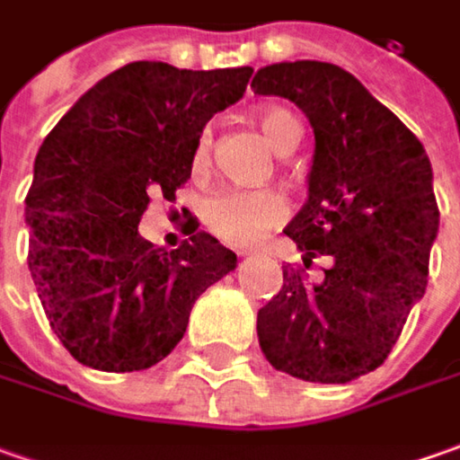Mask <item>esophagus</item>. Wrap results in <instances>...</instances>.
I'll use <instances>...</instances> for the list:
<instances>
[{
    "instance_id": "esophagus-1",
    "label": "esophagus",
    "mask_w": 460,
    "mask_h": 460,
    "mask_svg": "<svg viewBox=\"0 0 460 460\" xmlns=\"http://www.w3.org/2000/svg\"><path fill=\"white\" fill-rule=\"evenodd\" d=\"M239 257H246V252H239Z\"/></svg>"
}]
</instances>
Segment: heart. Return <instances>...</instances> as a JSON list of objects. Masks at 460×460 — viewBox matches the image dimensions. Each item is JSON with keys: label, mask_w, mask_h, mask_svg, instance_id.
<instances>
[{"label": "heart", "mask_w": 460, "mask_h": 460, "mask_svg": "<svg viewBox=\"0 0 460 460\" xmlns=\"http://www.w3.org/2000/svg\"><path fill=\"white\" fill-rule=\"evenodd\" d=\"M261 135L278 155H290L300 142L303 127L293 111L282 106H267L257 114ZM211 155V132L199 137L193 150V167L203 170ZM288 218V203L275 190H218L203 206V224L221 242L244 246L257 242L264 231Z\"/></svg>", "instance_id": "heart-1"}]
</instances>
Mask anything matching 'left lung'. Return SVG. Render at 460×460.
Masks as SVG:
<instances>
[{"label":"left lung","instance_id":"left-lung-1","mask_svg":"<svg viewBox=\"0 0 460 460\" xmlns=\"http://www.w3.org/2000/svg\"><path fill=\"white\" fill-rule=\"evenodd\" d=\"M252 88L308 117V200L285 234L305 267L333 257L313 285L282 267V290L257 313L261 354L297 379L346 385L385 364L425 295L440 221L433 167L418 137L333 63H272Z\"/></svg>","mask_w":460,"mask_h":460}]
</instances>
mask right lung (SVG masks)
Listing matches in <instances>:
<instances>
[{
    "mask_svg": "<svg viewBox=\"0 0 460 460\" xmlns=\"http://www.w3.org/2000/svg\"><path fill=\"white\" fill-rule=\"evenodd\" d=\"M252 68L182 71L137 60L109 73L45 137L24 199L27 267L75 361L150 369L178 346L193 303L236 254L206 231L165 252L139 236L152 193L190 178L206 121L244 96Z\"/></svg>",
    "mask_w": 460,
    "mask_h": 460,
    "instance_id": "obj_1",
    "label": "right lung"
}]
</instances>
